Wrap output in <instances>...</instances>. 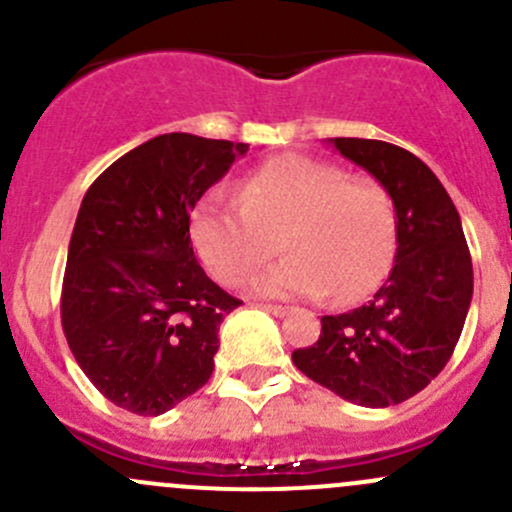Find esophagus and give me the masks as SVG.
I'll return each instance as SVG.
<instances>
[{"instance_id": "esophagus-1", "label": "esophagus", "mask_w": 512, "mask_h": 512, "mask_svg": "<svg viewBox=\"0 0 512 512\" xmlns=\"http://www.w3.org/2000/svg\"><path fill=\"white\" fill-rule=\"evenodd\" d=\"M262 309L270 314H275V317H285L289 312V307H282V304H262Z\"/></svg>"}]
</instances>
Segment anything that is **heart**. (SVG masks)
I'll return each instance as SVG.
<instances>
[{"label":"heart","mask_w":512,"mask_h":512,"mask_svg":"<svg viewBox=\"0 0 512 512\" xmlns=\"http://www.w3.org/2000/svg\"><path fill=\"white\" fill-rule=\"evenodd\" d=\"M394 235V205L374 178L302 153L265 160L235 198L213 190L190 215L195 255L227 287L255 277L280 237L289 257L255 282L277 297H361L389 270Z\"/></svg>","instance_id":"obj_1"}]
</instances>
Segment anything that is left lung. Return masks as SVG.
I'll list each match as a JSON object with an SVG mask.
<instances>
[{"label":"left lung","mask_w":512,"mask_h":512,"mask_svg":"<svg viewBox=\"0 0 512 512\" xmlns=\"http://www.w3.org/2000/svg\"><path fill=\"white\" fill-rule=\"evenodd\" d=\"M329 143L394 200V267L369 302L322 317L317 342L292 361L344 401L386 409L426 389L451 359L473 297L471 252L451 195L421 158L371 138Z\"/></svg>","instance_id":"left-lung-1"}]
</instances>
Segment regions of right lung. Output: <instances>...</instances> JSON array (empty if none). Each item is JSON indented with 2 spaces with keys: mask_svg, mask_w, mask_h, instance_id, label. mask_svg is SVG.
Listing matches in <instances>:
<instances>
[{
  "mask_svg": "<svg viewBox=\"0 0 512 512\" xmlns=\"http://www.w3.org/2000/svg\"><path fill=\"white\" fill-rule=\"evenodd\" d=\"M247 148L163 133L108 165L81 200L61 327L91 384L131 414H165L213 374L220 324L242 302L195 260L190 210Z\"/></svg>",
  "mask_w": 512,
  "mask_h": 512,
  "instance_id": "add662e5",
  "label": "right lung"
}]
</instances>
